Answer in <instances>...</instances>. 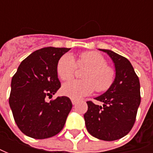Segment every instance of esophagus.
Returning <instances> with one entry per match:
<instances>
[{"mask_svg": "<svg viewBox=\"0 0 153 153\" xmlns=\"http://www.w3.org/2000/svg\"><path fill=\"white\" fill-rule=\"evenodd\" d=\"M71 102L73 105H76L77 103H78V100H75V99H71Z\"/></svg>", "mask_w": 153, "mask_h": 153, "instance_id": "34e87169", "label": "esophagus"}]
</instances>
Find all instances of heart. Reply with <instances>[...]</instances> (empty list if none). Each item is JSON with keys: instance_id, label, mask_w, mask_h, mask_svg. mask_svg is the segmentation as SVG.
<instances>
[{"instance_id": "b5f03b06", "label": "heart", "mask_w": 153, "mask_h": 153, "mask_svg": "<svg viewBox=\"0 0 153 153\" xmlns=\"http://www.w3.org/2000/svg\"><path fill=\"white\" fill-rule=\"evenodd\" d=\"M76 66L86 68L82 74L83 80H74L63 85L62 92L68 97L78 100L90 94L94 89L97 92H105L114 82L115 70L106 65L105 58L97 52L82 53L76 62L71 55H63L57 64V74L63 81L71 80Z\"/></svg>"}]
</instances>
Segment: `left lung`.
I'll use <instances>...</instances> for the list:
<instances>
[{"label":"left lung","instance_id":"1","mask_svg":"<svg viewBox=\"0 0 153 153\" xmlns=\"http://www.w3.org/2000/svg\"><path fill=\"white\" fill-rule=\"evenodd\" d=\"M115 65L116 78L105 93L95 98L103 105L87 101L84 114L87 130L95 138L111 141L128 134L134 124L140 104V86L138 76L126 58L107 49Z\"/></svg>","mask_w":153,"mask_h":153}]
</instances>
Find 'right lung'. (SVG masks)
Instances as JSON below:
<instances>
[{
	"label": "right lung",
	"instance_id": "right-lung-1",
	"mask_svg": "<svg viewBox=\"0 0 153 153\" xmlns=\"http://www.w3.org/2000/svg\"><path fill=\"white\" fill-rule=\"evenodd\" d=\"M65 48H43L21 62L12 78L9 105L19 128L34 139H47L60 132L72 103L66 96L51 99L60 88L59 59Z\"/></svg>",
	"mask_w": 153,
	"mask_h": 153
}]
</instances>
